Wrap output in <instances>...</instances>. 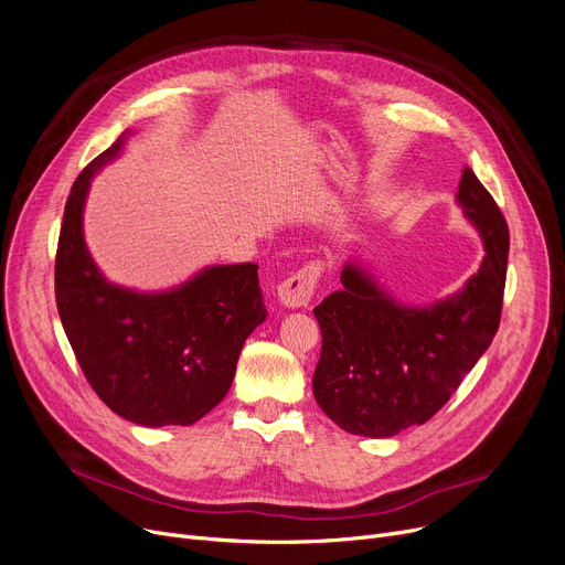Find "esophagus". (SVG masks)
Here are the masks:
<instances>
[{
    "instance_id": "34e87169",
    "label": "esophagus",
    "mask_w": 565,
    "mask_h": 565,
    "mask_svg": "<svg viewBox=\"0 0 565 565\" xmlns=\"http://www.w3.org/2000/svg\"><path fill=\"white\" fill-rule=\"evenodd\" d=\"M318 277H320V263L305 265L302 270H298L292 277L279 284V290H277L279 302L286 309H307L313 298V290L318 286Z\"/></svg>"
}]
</instances>
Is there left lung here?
<instances>
[{"mask_svg":"<svg viewBox=\"0 0 565 565\" xmlns=\"http://www.w3.org/2000/svg\"><path fill=\"white\" fill-rule=\"evenodd\" d=\"M456 201L486 247L479 273L458 292L430 307H405L350 260L341 270L343 288L313 309L322 334L313 396L352 435L392 437L426 424L499 330L509 226L469 167Z\"/></svg>","mask_w":565,"mask_h":565,"instance_id":"8db88e82","label":"left lung"}]
</instances>
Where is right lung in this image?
<instances>
[{"mask_svg":"<svg viewBox=\"0 0 565 565\" xmlns=\"http://www.w3.org/2000/svg\"><path fill=\"white\" fill-rule=\"evenodd\" d=\"M124 132L71 188L54 263L58 318L98 398L132 424L190 426L231 390L247 337L265 320L258 265H213L164 292L109 284L84 243L92 178L126 143Z\"/></svg>","mask_w":565,"mask_h":565,"instance_id":"1","label":"right lung"}]
</instances>
